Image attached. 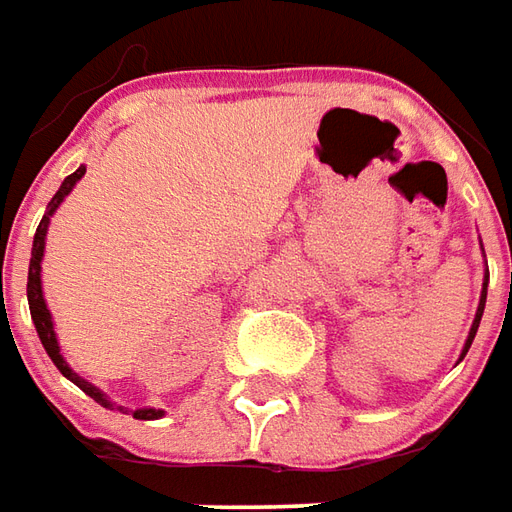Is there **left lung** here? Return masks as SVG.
Instances as JSON below:
<instances>
[{
  "instance_id": "8db88e82",
  "label": "left lung",
  "mask_w": 512,
  "mask_h": 512,
  "mask_svg": "<svg viewBox=\"0 0 512 512\" xmlns=\"http://www.w3.org/2000/svg\"><path fill=\"white\" fill-rule=\"evenodd\" d=\"M485 286H488V275H485V284H482V295H480V306H477V314H474V322H471V331H469V339H466V347H463V355L469 353L471 342H474V333L480 328V320H482V311H485ZM460 355V358H463Z\"/></svg>"
}]
</instances>
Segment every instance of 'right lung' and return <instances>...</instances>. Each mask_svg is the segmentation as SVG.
Returning a JSON list of instances; mask_svg holds the SVG:
<instances>
[{"instance_id":"1","label":"right lung","mask_w":512,"mask_h":512,"mask_svg":"<svg viewBox=\"0 0 512 512\" xmlns=\"http://www.w3.org/2000/svg\"><path fill=\"white\" fill-rule=\"evenodd\" d=\"M85 176V168L74 170L68 179L60 184V190L54 192V198L49 201L46 206V215H43L41 226L35 231V242H32V259H30V275H27V300H30V314H32V322H35V331L41 336V344L43 350L49 353V358L54 361V366L63 372L65 378L76 383L79 389L85 391L88 397H93L96 402H101L104 408H112V402L107 400V394L101 389H96L93 383H88L85 378H79L74 369L68 366L63 355H60V344H57V333H54V322H52V314H49V308H46V300H43V286H41V259H43V248H46V231H49V220L52 215L57 212V206L63 204L65 195L74 190V184ZM121 408V405H118ZM123 411V408H121ZM159 416H165V411H157V408H140V411H134V419H159Z\"/></svg>"}]
</instances>
